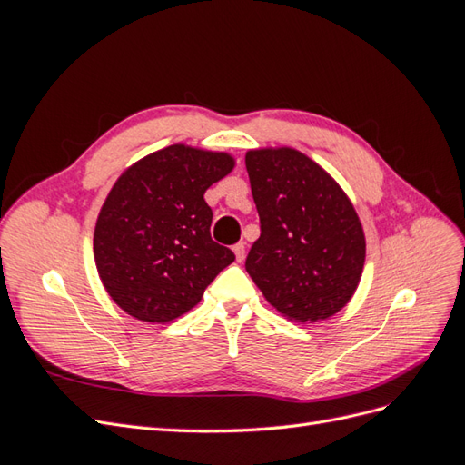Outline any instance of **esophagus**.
<instances>
[{
  "mask_svg": "<svg viewBox=\"0 0 465 465\" xmlns=\"http://www.w3.org/2000/svg\"><path fill=\"white\" fill-rule=\"evenodd\" d=\"M232 252H234V256H236V262H242V260H244V254H246V248H244V244H242V242H238V244H234V246H232Z\"/></svg>",
  "mask_w": 465,
  "mask_h": 465,
  "instance_id": "1",
  "label": "esophagus"
}]
</instances>
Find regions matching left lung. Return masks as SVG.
Listing matches in <instances>:
<instances>
[{"label": "left lung", "mask_w": 465, "mask_h": 465, "mask_svg": "<svg viewBox=\"0 0 465 465\" xmlns=\"http://www.w3.org/2000/svg\"><path fill=\"white\" fill-rule=\"evenodd\" d=\"M244 161L262 223L246 272L287 320L331 318L353 299L367 256L353 203L299 149H248Z\"/></svg>", "instance_id": "obj_1"}]
</instances>
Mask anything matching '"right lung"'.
<instances>
[{
	"label": "right lung",
	"instance_id": "1",
	"mask_svg": "<svg viewBox=\"0 0 465 465\" xmlns=\"http://www.w3.org/2000/svg\"><path fill=\"white\" fill-rule=\"evenodd\" d=\"M234 166L227 151L174 143L118 176L98 213L93 252L104 291L125 314L171 323L234 262L211 241L213 211L203 198Z\"/></svg>",
	"mask_w": 465,
	"mask_h": 465
}]
</instances>
